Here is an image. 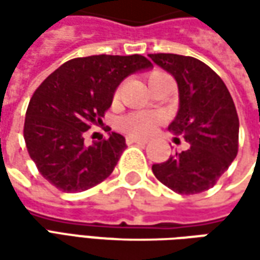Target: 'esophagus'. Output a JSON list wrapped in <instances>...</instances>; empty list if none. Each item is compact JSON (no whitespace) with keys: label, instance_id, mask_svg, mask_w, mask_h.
I'll return each mask as SVG.
<instances>
[{"label":"esophagus","instance_id":"1","mask_svg":"<svg viewBox=\"0 0 260 260\" xmlns=\"http://www.w3.org/2000/svg\"><path fill=\"white\" fill-rule=\"evenodd\" d=\"M125 143H127V145H135V143H142V145H145V143H147V140H146V139H140V137H135V136H127V137H125Z\"/></svg>","mask_w":260,"mask_h":260}]
</instances>
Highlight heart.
Here are the masks:
<instances>
[{
    "mask_svg": "<svg viewBox=\"0 0 260 260\" xmlns=\"http://www.w3.org/2000/svg\"><path fill=\"white\" fill-rule=\"evenodd\" d=\"M159 74H162V72H153L149 76V81ZM159 123H160L159 115L139 111V113H132V114L123 117L120 120V128L132 136H146L153 133Z\"/></svg>",
    "mask_w": 260,
    "mask_h": 260,
    "instance_id": "obj_1",
    "label": "heart"
}]
</instances>
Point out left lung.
Wrapping results in <instances>:
<instances>
[{"label": "left lung", "instance_id": "obj_1", "mask_svg": "<svg viewBox=\"0 0 260 260\" xmlns=\"http://www.w3.org/2000/svg\"><path fill=\"white\" fill-rule=\"evenodd\" d=\"M149 57L178 82L179 110L169 130L189 147L152 166L162 184L181 195L213 188L239 150V117L221 78L191 56L152 53Z\"/></svg>", "mask_w": 260, "mask_h": 260}]
</instances>
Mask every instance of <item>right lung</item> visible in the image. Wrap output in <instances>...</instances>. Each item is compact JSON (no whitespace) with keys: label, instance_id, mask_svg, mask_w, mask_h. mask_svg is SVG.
Instances as JSON below:
<instances>
[{"label":"right lung","instance_id":"right-lung-1","mask_svg":"<svg viewBox=\"0 0 260 260\" xmlns=\"http://www.w3.org/2000/svg\"><path fill=\"white\" fill-rule=\"evenodd\" d=\"M142 55L75 57L46 78L31 96L24 120L25 147L46 181L63 192L92 188L114 171L125 139L85 146L84 136L103 124L117 86L125 76L150 68Z\"/></svg>","mask_w":260,"mask_h":260}]
</instances>
